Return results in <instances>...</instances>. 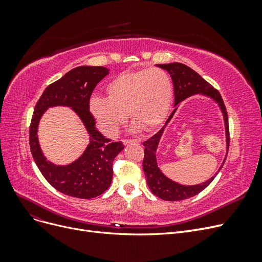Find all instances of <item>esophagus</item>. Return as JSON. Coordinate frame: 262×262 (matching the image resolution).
<instances>
[{
  "instance_id": "esophagus-1",
  "label": "esophagus",
  "mask_w": 262,
  "mask_h": 262,
  "mask_svg": "<svg viewBox=\"0 0 262 262\" xmlns=\"http://www.w3.org/2000/svg\"><path fill=\"white\" fill-rule=\"evenodd\" d=\"M122 143H123L124 145H128V144H130V143H137V144H139L140 141H139V140H128V139H124V140H122Z\"/></svg>"
}]
</instances>
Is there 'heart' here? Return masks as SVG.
<instances>
[{
	"label": "heart",
	"mask_w": 262,
	"mask_h": 262,
	"mask_svg": "<svg viewBox=\"0 0 262 262\" xmlns=\"http://www.w3.org/2000/svg\"><path fill=\"white\" fill-rule=\"evenodd\" d=\"M106 94L107 98L91 99L90 112L99 130L115 138L126 113L133 131H152L161 125L169 113L173 89L167 72L150 68L119 74L106 85Z\"/></svg>",
	"instance_id": "1"
}]
</instances>
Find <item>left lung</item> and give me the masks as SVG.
Returning <instances> with one entry per match:
<instances>
[{"mask_svg":"<svg viewBox=\"0 0 262 262\" xmlns=\"http://www.w3.org/2000/svg\"><path fill=\"white\" fill-rule=\"evenodd\" d=\"M157 67L166 70L170 74L172 84H173V93H175V106H177L182 100H185L186 98L196 94L205 95V96L211 97L214 101L217 102L224 118L225 134H226V149H227L226 153H227L228 146H229L228 117H227V112L224 105V101L222 99V96L219 93V91L214 89L211 84H209L204 80V78H202L195 72V71H193L191 68L182 64V63L173 62V63H168V64H157ZM176 110H177V107L168 117L167 121H166V124L170 121V119L172 118L173 114L176 113ZM165 126H163L160 131L143 143L144 145L143 170L146 177V182H147L148 188L150 189V191L153 192V194L161 198L163 200H166V201L185 200V199H188V198H191L198 193H200L202 190H204L211 184L213 179L216 177L221 168L223 167L227 155L225 156L224 161L222 163L217 172L209 180L194 186L180 185L178 182L172 181L169 178L166 177L157 166L155 153H156L158 143H160V140L163 136Z\"/></svg>","mask_w":262,"mask_h":262,"instance_id":"obj_1","label":"left lung"}]
</instances>
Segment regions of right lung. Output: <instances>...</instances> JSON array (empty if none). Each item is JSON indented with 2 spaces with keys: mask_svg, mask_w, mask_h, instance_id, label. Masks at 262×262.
<instances>
[{
  "mask_svg": "<svg viewBox=\"0 0 262 262\" xmlns=\"http://www.w3.org/2000/svg\"><path fill=\"white\" fill-rule=\"evenodd\" d=\"M104 67H77L50 84L35 106L29 128V145L37 167L58 191L80 199H92L104 193L113 180V162L123 149L121 142H110L95 128L90 99L96 85L108 75ZM71 106L81 118L90 134V144L73 163L64 166L46 161L38 145L36 131L40 118L49 106Z\"/></svg>",
  "mask_w": 262,
  "mask_h": 262,
  "instance_id": "right-lung-1",
  "label": "right lung"
}]
</instances>
